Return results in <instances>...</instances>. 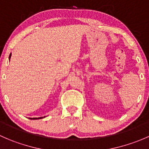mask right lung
Segmentation results:
<instances>
[{
    "label": "right lung",
    "mask_w": 149,
    "mask_h": 149,
    "mask_svg": "<svg viewBox=\"0 0 149 149\" xmlns=\"http://www.w3.org/2000/svg\"><path fill=\"white\" fill-rule=\"evenodd\" d=\"M10 56H11V53L10 54V55H9V60H10ZM45 118V117H41V118H30V119L31 120H38V119H42V118Z\"/></svg>",
    "instance_id": "obj_1"
}]
</instances>
